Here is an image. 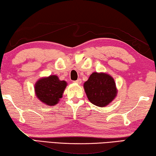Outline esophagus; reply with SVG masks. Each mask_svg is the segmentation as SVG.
Returning a JSON list of instances; mask_svg holds the SVG:
<instances>
[{
    "label": "esophagus",
    "instance_id": "obj_1",
    "mask_svg": "<svg viewBox=\"0 0 156 156\" xmlns=\"http://www.w3.org/2000/svg\"><path fill=\"white\" fill-rule=\"evenodd\" d=\"M74 82L76 83H77V84H80V83H81V79H78L77 80L75 81H74Z\"/></svg>",
    "mask_w": 156,
    "mask_h": 156
}]
</instances>
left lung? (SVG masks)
Here are the masks:
<instances>
[{
	"mask_svg": "<svg viewBox=\"0 0 156 156\" xmlns=\"http://www.w3.org/2000/svg\"><path fill=\"white\" fill-rule=\"evenodd\" d=\"M83 88L88 100L100 107L110 104L118 93L114 78L105 73H93L83 83Z\"/></svg>",
	"mask_w": 156,
	"mask_h": 156,
	"instance_id": "left-lung-1",
	"label": "left lung"
}]
</instances>
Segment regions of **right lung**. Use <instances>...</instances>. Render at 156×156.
Returning a JSON list of instances; mask_svg holds the SVG:
<instances>
[{"label": "right lung", "mask_w": 156, "mask_h": 156, "mask_svg": "<svg viewBox=\"0 0 156 156\" xmlns=\"http://www.w3.org/2000/svg\"><path fill=\"white\" fill-rule=\"evenodd\" d=\"M68 83L59 80L58 76L50 75L38 80L34 88L35 95L40 101L47 106L58 104Z\"/></svg>", "instance_id": "add662e5"}]
</instances>
